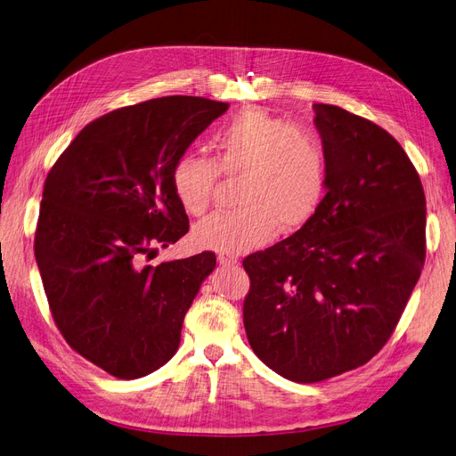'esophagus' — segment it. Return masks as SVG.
<instances>
[{"instance_id": "obj_1", "label": "esophagus", "mask_w": 456, "mask_h": 456, "mask_svg": "<svg viewBox=\"0 0 456 456\" xmlns=\"http://www.w3.org/2000/svg\"><path fill=\"white\" fill-rule=\"evenodd\" d=\"M216 259H219V264H221L223 267H230V265H235V264H237V257H233V256H224V254H221Z\"/></svg>"}]
</instances>
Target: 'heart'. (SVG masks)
I'll list each match as a JSON object with an SVG mask.
<instances>
[{
    "mask_svg": "<svg viewBox=\"0 0 456 456\" xmlns=\"http://www.w3.org/2000/svg\"><path fill=\"white\" fill-rule=\"evenodd\" d=\"M215 159L185 154L172 168V189L182 208L202 215L221 172L240 178V209L216 211L192 230L199 247L226 256L265 245L276 233H293L317 213L329 187L322 141L291 120L247 110L226 120L213 137Z\"/></svg>",
    "mask_w": 456,
    "mask_h": 456,
    "instance_id": "obj_1",
    "label": "heart"
}]
</instances>
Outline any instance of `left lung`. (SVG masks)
I'll list each match as a JSON object with an SVG mask.
<instances>
[{
    "mask_svg": "<svg viewBox=\"0 0 456 456\" xmlns=\"http://www.w3.org/2000/svg\"><path fill=\"white\" fill-rule=\"evenodd\" d=\"M329 187L312 219L250 254L243 322L256 356L293 382L370 362L425 262V192L403 146L371 120L314 103Z\"/></svg>",
    "mask_w": 456,
    "mask_h": 456,
    "instance_id": "8db88e82",
    "label": "left lung"
}]
</instances>
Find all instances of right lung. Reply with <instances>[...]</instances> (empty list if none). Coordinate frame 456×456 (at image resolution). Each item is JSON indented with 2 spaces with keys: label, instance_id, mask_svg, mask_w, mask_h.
<instances>
[{
  "label": "right lung",
  "instance_id": "add662e5",
  "mask_svg": "<svg viewBox=\"0 0 456 456\" xmlns=\"http://www.w3.org/2000/svg\"><path fill=\"white\" fill-rule=\"evenodd\" d=\"M228 103L165 96L86 124L42 191L35 257L62 338L132 380L178 351L182 324L215 254L150 265L189 232L172 168Z\"/></svg>",
  "mask_w": 456,
  "mask_h": 456
}]
</instances>
